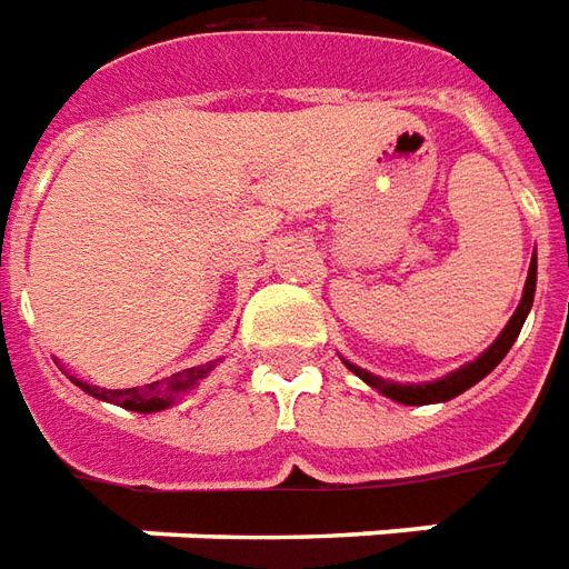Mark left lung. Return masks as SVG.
Segmentation results:
<instances>
[{
    "label": "left lung",
    "instance_id": "8db88e82",
    "mask_svg": "<svg viewBox=\"0 0 569 569\" xmlns=\"http://www.w3.org/2000/svg\"><path fill=\"white\" fill-rule=\"evenodd\" d=\"M533 291H536V257H533V263H530V272H527V284H523L521 303H518V309H515V316H511V321L506 325V330L497 337V342L487 349L485 356L475 358L471 365L453 370V373H447L445 380L422 382V386H401V382H389V380H382V377H373V373L356 368V365H349V361H346V365H349V370H352L356 377H361L368 386H373L377 392H382L386 398H392V401H398V405H435V401H450V398H457V395H462L466 389H471L478 380H485L487 373H490V370L497 368L499 361L506 358V352L515 346L518 333H521L523 318H527L530 306H533Z\"/></svg>",
    "mask_w": 569,
    "mask_h": 569
}]
</instances>
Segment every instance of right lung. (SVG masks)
<instances>
[{
    "mask_svg": "<svg viewBox=\"0 0 569 569\" xmlns=\"http://www.w3.org/2000/svg\"><path fill=\"white\" fill-rule=\"evenodd\" d=\"M213 368H217V361H208V365H199V368L177 370L171 377L147 382V386H140V389H94V386L79 382L76 377H70V380H76V386H82L84 392L94 395V398H103V401H112V405L128 407V410H137V413H156V410H164V407L171 405L177 395H183L187 389H192L196 382L204 380Z\"/></svg>",
    "mask_w": 569,
    "mask_h": 569,
    "instance_id": "1",
    "label": "right lung"
}]
</instances>
